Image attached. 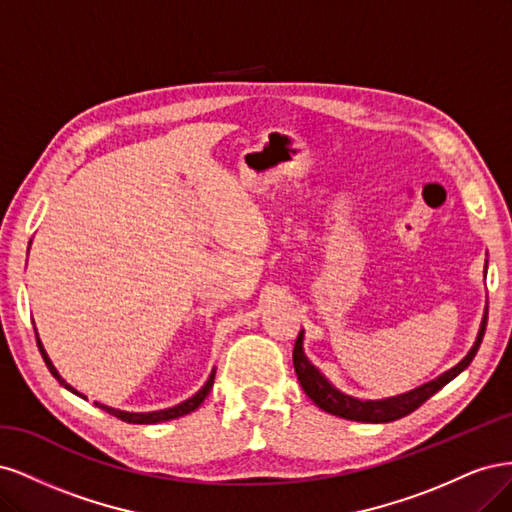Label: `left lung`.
Here are the masks:
<instances>
[{
	"mask_svg": "<svg viewBox=\"0 0 512 512\" xmlns=\"http://www.w3.org/2000/svg\"><path fill=\"white\" fill-rule=\"evenodd\" d=\"M487 312H489V309H485V316H483V322H480V331L476 335V342H474L472 350L466 356H463V359L453 369L444 371V374L438 376L436 380L418 386V389H414L410 393H404V395L389 397V399H367V401H363V399H356V397L344 395L342 391H337L335 386L327 378H324L305 356V352H303V331L299 333L297 344H294V350H292L294 371H297V378L303 386L305 395L312 399L314 404L318 408H322L324 412H329L333 416L348 418V421H359V423H391V421H397V418H401V416L414 412L418 406H423L431 395H436L444 384L451 382L455 376H459L461 371L472 363V359L480 348V342H483L485 327H487Z\"/></svg>",
	"mask_w": 512,
	"mask_h": 512,
	"instance_id": "left-lung-1",
	"label": "left lung"
}]
</instances>
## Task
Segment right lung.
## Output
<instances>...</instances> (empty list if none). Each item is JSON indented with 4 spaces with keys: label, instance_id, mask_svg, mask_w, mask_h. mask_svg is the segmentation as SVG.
I'll list each match as a JSON object with an SVG mask.
<instances>
[{
    "label": "right lung",
    "instance_id": "add662e5",
    "mask_svg": "<svg viewBox=\"0 0 512 512\" xmlns=\"http://www.w3.org/2000/svg\"><path fill=\"white\" fill-rule=\"evenodd\" d=\"M36 342H38V348H40V354H42V359H44L46 367H49V371H51V374L57 378V382H59L61 386H66V389H68L70 393H74V395H79V397H83V399H85V395H81L79 391L72 389V386L57 374V369H55V365L51 363L49 354H46V350L42 348V342H40L38 333H36ZM213 378H215V369L211 371V376H209V380L205 382L203 389H200L196 395H192L190 399H185V401H181V404H177V406H173V408H166V410H156V412H123V410H115V408H108V406H104V404H98V401H94V404H96L98 408H102L104 412L113 414V416L121 418V421H126V423H134V425H153V423H164V421H173V418H179V416L190 414V412H194L200 404H203L205 397H207V395H209V391H211V386H213Z\"/></svg>",
    "mask_w": 512,
    "mask_h": 512
}]
</instances>
